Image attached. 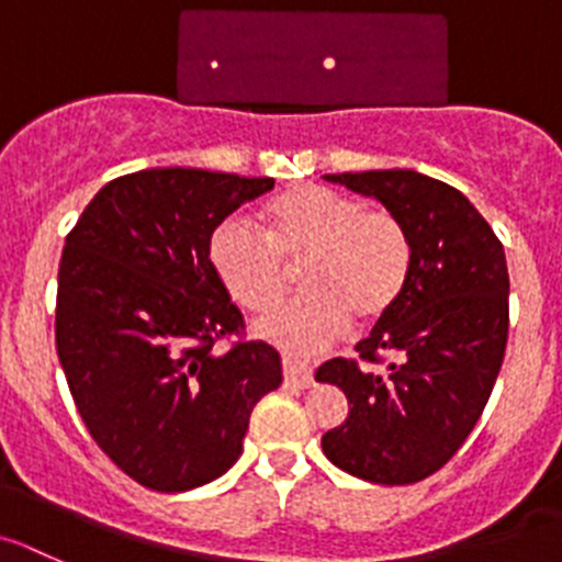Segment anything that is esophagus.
Returning <instances> with one entry per match:
<instances>
[{"label":"esophagus","mask_w":562,"mask_h":562,"mask_svg":"<svg viewBox=\"0 0 562 562\" xmlns=\"http://www.w3.org/2000/svg\"><path fill=\"white\" fill-rule=\"evenodd\" d=\"M282 374H285L288 385H296V387L313 385V371L307 369L305 363H299V360H293V358L282 360Z\"/></svg>","instance_id":"obj_1"}]
</instances>
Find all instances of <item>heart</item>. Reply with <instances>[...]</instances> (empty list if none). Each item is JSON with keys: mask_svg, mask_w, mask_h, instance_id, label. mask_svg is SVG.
Here are the masks:
<instances>
[{"mask_svg": "<svg viewBox=\"0 0 562 562\" xmlns=\"http://www.w3.org/2000/svg\"><path fill=\"white\" fill-rule=\"evenodd\" d=\"M263 235L238 218L218 224L207 260L240 307L269 311L302 263L299 293L257 322V333L291 352L338 338L349 322L374 324L396 307L413 269V238L393 210L366 207L327 186H299L260 210Z\"/></svg>", "mask_w": 562, "mask_h": 562, "instance_id": "1", "label": "heart"}]
</instances>
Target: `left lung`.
<instances>
[{
	"instance_id": "1",
	"label": "left lung",
	"mask_w": 562,
	"mask_h": 562,
	"mask_svg": "<svg viewBox=\"0 0 562 562\" xmlns=\"http://www.w3.org/2000/svg\"><path fill=\"white\" fill-rule=\"evenodd\" d=\"M324 180L393 210L411 229L413 269L396 307L358 344L360 360L333 358L316 371L349 400V416L324 432L322 449L376 485L422 482L463 447L499 376L510 327L505 249L458 188L427 175Z\"/></svg>"
}]
</instances>
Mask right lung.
Here are the masks:
<instances>
[{
    "label": "right lung",
    "instance_id": "right-lung-1",
    "mask_svg": "<svg viewBox=\"0 0 562 562\" xmlns=\"http://www.w3.org/2000/svg\"><path fill=\"white\" fill-rule=\"evenodd\" d=\"M271 177L144 169L115 177L66 235L55 344L97 447L144 487L180 494L244 452L249 416L280 387V352L244 316L207 260L210 233Z\"/></svg>",
    "mask_w": 562,
    "mask_h": 562
}]
</instances>
